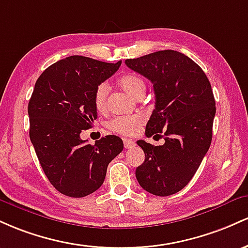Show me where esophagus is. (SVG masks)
Wrapping results in <instances>:
<instances>
[{
	"label": "esophagus",
	"instance_id": "obj_1",
	"mask_svg": "<svg viewBox=\"0 0 248 248\" xmlns=\"http://www.w3.org/2000/svg\"><path fill=\"white\" fill-rule=\"evenodd\" d=\"M124 140V147L125 149H131V147H133L136 145V143L133 140H131V139H123Z\"/></svg>",
	"mask_w": 248,
	"mask_h": 248
}]
</instances>
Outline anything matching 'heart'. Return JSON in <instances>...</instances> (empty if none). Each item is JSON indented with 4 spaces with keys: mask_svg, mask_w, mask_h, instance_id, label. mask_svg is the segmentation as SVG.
Masks as SVG:
<instances>
[{
    "mask_svg": "<svg viewBox=\"0 0 248 248\" xmlns=\"http://www.w3.org/2000/svg\"><path fill=\"white\" fill-rule=\"evenodd\" d=\"M119 85L127 91L133 97L138 98L139 96L144 94L146 90L145 80L136 74H126L118 79ZM107 97H108V85L105 83H101L97 85L93 93V105L97 111L102 112L107 108ZM143 115L135 113V115L127 116H117L108 123V127L112 132L119 133L123 136H135L139 131L141 125L144 124Z\"/></svg>",
    "mask_w": 248,
    "mask_h": 248,
    "instance_id": "heart-1",
    "label": "heart"
}]
</instances>
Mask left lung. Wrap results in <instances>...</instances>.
I'll return each instance as SVG.
<instances>
[{"instance_id": "obj_1", "label": "left lung", "mask_w": 248, "mask_h": 248, "mask_svg": "<svg viewBox=\"0 0 248 248\" xmlns=\"http://www.w3.org/2000/svg\"><path fill=\"white\" fill-rule=\"evenodd\" d=\"M125 64L154 84L155 105L145 135L165 140L159 146L137 141L145 160L136 169V178L149 193L171 196L190 183L210 149L216 116L210 80L198 64L174 50L126 60Z\"/></svg>"}]
</instances>
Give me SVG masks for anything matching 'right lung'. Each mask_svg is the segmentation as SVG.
Instances as JSON below:
<instances>
[{"label":"right lung","instance_id":"add662e5","mask_svg":"<svg viewBox=\"0 0 248 248\" xmlns=\"http://www.w3.org/2000/svg\"><path fill=\"white\" fill-rule=\"evenodd\" d=\"M121 64L70 56L36 80L28 104L30 140L49 182L64 196L82 198L98 190L109 163L123 151L117 136H105L94 145L80 139L97 118L94 89Z\"/></svg>","mask_w":248,"mask_h":248}]
</instances>
